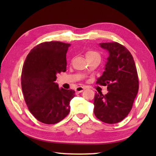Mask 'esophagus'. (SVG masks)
Listing matches in <instances>:
<instances>
[{
  "mask_svg": "<svg viewBox=\"0 0 156 156\" xmlns=\"http://www.w3.org/2000/svg\"><path fill=\"white\" fill-rule=\"evenodd\" d=\"M84 88L83 87H78L76 89V92L78 94L81 93V92H83L84 91Z\"/></svg>",
  "mask_w": 156,
  "mask_h": 156,
  "instance_id": "34e87169",
  "label": "esophagus"
}]
</instances>
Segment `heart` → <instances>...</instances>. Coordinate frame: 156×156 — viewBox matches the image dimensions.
Here are the masks:
<instances>
[{
    "mask_svg": "<svg viewBox=\"0 0 156 156\" xmlns=\"http://www.w3.org/2000/svg\"><path fill=\"white\" fill-rule=\"evenodd\" d=\"M95 56H99V54H98L97 52L94 51H91V50H89V51H87V53H86V58Z\"/></svg>",
    "mask_w": 156,
    "mask_h": 156,
    "instance_id": "b5f03b06",
    "label": "heart"
}]
</instances>
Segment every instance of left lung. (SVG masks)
Listing matches in <instances>:
<instances>
[{"label":"left lung","instance_id":"obj_1","mask_svg":"<svg viewBox=\"0 0 156 156\" xmlns=\"http://www.w3.org/2000/svg\"><path fill=\"white\" fill-rule=\"evenodd\" d=\"M109 52L105 72L96 83L107 86L108 93L95 94V115L108 124L122 121L132 109L139 88L138 76L133 58L129 50L120 43H100Z\"/></svg>","mask_w":156,"mask_h":156}]
</instances>
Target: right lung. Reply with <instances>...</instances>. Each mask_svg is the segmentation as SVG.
I'll return each instance as SVG.
<instances>
[{
    "mask_svg": "<svg viewBox=\"0 0 156 156\" xmlns=\"http://www.w3.org/2000/svg\"><path fill=\"white\" fill-rule=\"evenodd\" d=\"M71 44L44 42L29 53L21 74V86L26 104L40 122L52 125L64 119L70 112L72 89L59 88L56 74L66 72V54Z\"/></svg>",
    "mask_w": 156,
    "mask_h": 156,
    "instance_id": "obj_1",
    "label": "right lung"
}]
</instances>
